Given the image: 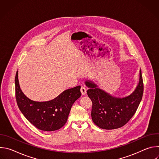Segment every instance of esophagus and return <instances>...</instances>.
Returning <instances> with one entry per match:
<instances>
[{
	"label": "esophagus",
	"mask_w": 159,
	"mask_h": 159,
	"mask_svg": "<svg viewBox=\"0 0 159 159\" xmlns=\"http://www.w3.org/2000/svg\"><path fill=\"white\" fill-rule=\"evenodd\" d=\"M80 91H81V93L82 95H85L87 92V88L84 85L82 86L81 89H80Z\"/></svg>",
	"instance_id": "obj_1"
}]
</instances>
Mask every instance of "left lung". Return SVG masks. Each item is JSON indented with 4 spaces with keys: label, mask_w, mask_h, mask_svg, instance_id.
Listing matches in <instances>:
<instances>
[{
    "label": "left lung",
    "mask_w": 159,
    "mask_h": 159,
    "mask_svg": "<svg viewBox=\"0 0 159 159\" xmlns=\"http://www.w3.org/2000/svg\"><path fill=\"white\" fill-rule=\"evenodd\" d=\"M85 83L89 87L87 93L93 102L92 120L102 129H113L125 125L134 115L142 99L143 83L141 70L137 88L129 96L123 98L111 96L89 80Z\"/></svg>",
    "instance_id": "left-lung-1"
}]
</instances>
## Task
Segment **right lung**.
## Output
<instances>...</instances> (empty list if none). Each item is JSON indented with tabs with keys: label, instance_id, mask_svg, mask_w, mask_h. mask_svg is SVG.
Masks as SVG:
<instances>
[{
	"label": "right lung",
	"instance_id": "add662e5",
	"mask_svg": "<svg viewBox=\"0 0 159 159\" xmlns=\"http://www.w3.org/2000/svg\"><path fill=\"white\" fill-rule=\"evenodd\" d=\"M16 99L25 118L39 129L52 131L66 123L74 102L81 96L80 86L65 90L53 100L36 102L28 98L20 89L18 71L15 77Z\"/></svg>",
	"mask_w": 159,
	"mask_h": 159
}]
</instances>
